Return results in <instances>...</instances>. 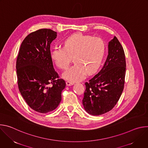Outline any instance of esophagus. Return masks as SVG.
<instances>
[{
    "mask_svg": "<svg viewBox=\"0 0 148 148\" xmlns=\"http://www.w3.org/2000/svg\"><path fill=\"white\" fill-rule=\"evenodd\" d=\"M66 84L67 86H73L74 84V82H71V81H66Z\"/></svg>",
    "mask_w": 148,
    "mask_h": 148,
    "instance_id": "34e87169",
    "label": "esophagus"
}]
</instances>
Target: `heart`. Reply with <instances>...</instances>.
<instances>
[{
    "label": "heart",
    "mask_w": 148,
    "mask_h": 148,
    "mask_svg": "<svg viewBox=\"0 0 148 148\" xmlns=\"http://www.w3.org/2000/svg\"><path fill=\"white\" fill-rule=\"evenodd\" d=\"M106 45L99 37L74 33L64 41V47H56L51 53L56 66L66 70L72 61L75 63L62 77L70 81H78L87 74L95 73L99 67L103 58Z\"/></svg>",
    "instance_id": "1"
}]
</instances>
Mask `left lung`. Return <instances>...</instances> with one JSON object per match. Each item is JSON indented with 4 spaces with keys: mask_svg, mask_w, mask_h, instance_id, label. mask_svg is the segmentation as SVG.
<instances>
[{
    "mask_svg": "<svg viewBox=\"0 0 148 148\" xmlns=\"http://www.w3.org/2000/svg\"><path fill=\"white\" fill-rule=\"evenodd\" d=\"M125 72L123 49L115 36L109 42L108 55L103 67L85 83L82 104L88 114L100 115L115 107L123 90Z\"/></svg>",
    "mask_w": 148,
    "mask_h": 148,
    "instance_id": "8db88e82",
    "label": "left lung"
}]
</instances>
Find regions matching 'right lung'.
I'll return each instance as SVG.
<instances>
[{
    "mask_svg": "<svg viewBox=\"0 0 148 148\" xmlns=\"http://www.w3.org/2000/svg\"><path fill=\"white\" fill-rule=\"evenodd\" d=\"M56 37L57 33L47 29L30 33L22 41L16 60L20 94L29 106L40 113L58 107L66 86L55 71L51 56L50 45Z\"/></svg>",
    "mask_w": 148,
    "mask_h": 148,
    "instance_id": "1",
    "label": "right lung"
}]
</instances>
